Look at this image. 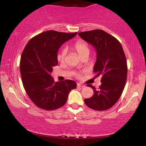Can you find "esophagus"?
Masks as SVG:
<instances>
[{
	"mask_svg": "<svg viewBox=\"0 0 146 146\" xmlns=\"http://www.w3.org/2000/svg\"><path fill=\"white\" fill-rule=\"evenodd\" d=\"M77 86L78 87H80V88H84L85 87V86L82 84H80V83H78L77 84Z\"/></svg>",
	"mask_w": 146,
	"mask_h": 146,
	"instance_id": "1",
	"label": "esophagus"
}]
</instances>
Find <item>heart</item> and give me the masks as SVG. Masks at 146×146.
<instances>
[{"label":"heart","mask_w":146,"mask_h":146,"mask_svg":"<svg viewBox=\"0 0 146 146\" xmlns=\"http://www.w3.org/2000/svg\"><path fill=\"white\" fill-rule=\"evenodd\" d=\"M73 49L76 52L80 58H83L84 56H88L90 54V47L89 45L88 44L87 42L82 40H78L74 43L73 46ZM67 54V49L66 47H64L61 50L60 52L58 55V60L60 61L64 60Z\"/></svg>","instance_id":"heart-1"}]
</instances>
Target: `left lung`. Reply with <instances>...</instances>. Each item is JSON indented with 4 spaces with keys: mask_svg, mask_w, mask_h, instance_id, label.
I'll return each mask as SVG.
<instances>
[{
    "mask_svg": "<svg viewBox=\"0 0 146 146\" xmlns=\"http://www.w3.org/2000/svg\"><path fill=\"white\" fill-rule=\"evenodd\" d=\"M78 35L96 49L97 57L93 70L96 76H102L98 90L87 85L94 93L84 102L90 108L106 110L117 102L125 85L127 66L123 48L115 37L102 30L82 32Z\"/></svg>",
    "mask_w": 146,
    "mask_h": 146,
    "instance_id": "1",
    "label": "left lung"
}]
</instances>
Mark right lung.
I'll use <instances>...</instances> for the list:
<instances>
[{
  "mask_svg": "<svg viewBox=\"0 0 146 146\" xmlns=\"http://www.w3.org/2000/svg\"><path fill=\"white\" fill-rule=\"evenodd\" d=\"M77 33L48 31L31 38L22 53L20 70L23 86L30 99L40 108L53 110L62 107L70 92L76 88L71 80L54 82L50 74L58 65V52L62 44Z\"/></svg>",
  "mask_w": 146,
  "mask_h": 146,
  "instance_id": "obj_1",
  "label": "right lung"
}]
</instances>
